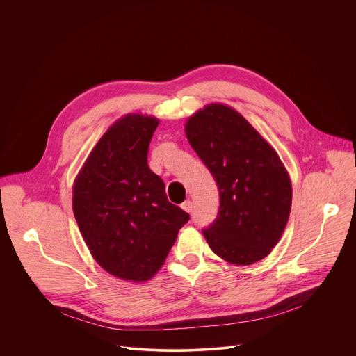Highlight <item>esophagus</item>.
Wrapping results in <instances>:
<instances>
[{
    "mask_svg": "<svg viewBox=\"0 0 356 356\" xmlns=\"http://www.w3.org/2000/svg\"><path fill=\"white\" fill-rule=\"evenodd\" d=\"M181 209L186 211V213H191L193 210V202L190 200H186L183 204H181Z\"/></svg>",
    "mask_w": 356,
    "mask_h": 356,
    "instance_id": "obj_1",
    "label": "esophagus"
}]
</instances>
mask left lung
I'll use <instances>...</instances> for the list:
<instances>
[{"instance_id":"obj_1","label":"left lung","mask_w":356,"mask_h":356,"mask_svg":"<svg viewBox=\"0 0 356 356\" xmlns=\"http://www.w3.org/2000/svg\"><path fill=\"white\" fill-rule=\"evenodd\" d=\"M184 131L220 190L218 216L202 229L210 248L232 265L264 259L279 242L291 207L290 177L276 150L224 104L197 111Z\"/></svg>"}]
</instances>
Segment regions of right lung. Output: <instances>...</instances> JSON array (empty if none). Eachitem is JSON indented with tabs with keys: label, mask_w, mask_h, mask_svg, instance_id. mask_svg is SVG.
<instances>
[{
	"label": "right lung",
	"mask_w": 356,
	"mask_h": 356,
	"mask_svg": "<svg viewBox=\"0 0 356 356\" xmlns=\"http://www.w3.org/2000/svg\"><path fill=\"white\" fill-rule=\"evenodd\" d=\"M159 120L120 118L97 142L73 186V213L95 262L115 277L145 282L165 264L190 216L168 200L147 166Z\"/></svg>",
	"instance_id": "right-lung-1"
}]
</instances>
